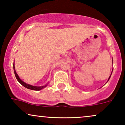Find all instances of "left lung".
Masks as SVG:
<instances>
[{
    "mask_svg": "<svg viewBox=\"0 0 125 125\" xmlns=\"http://www.w3.org/2000/svg\"><path fill=\"white\" fill-rule=\"evenodd\" d=\"M112 63H113V60H112ZM112 71H113V70H112ZM112 73H111V74H112ZM111 74H110V76H109V79H108V81H109V79H110V76H111ZM108 81H107V82H108Z\"/></svg>",
    "mask_w": 125,
    "mask_h": 125,
    "instance_id": "8db88e82",
    "label": "left lung"
}]
</instances>
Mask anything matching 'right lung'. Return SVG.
Returning a JSON list of instances; mask_svg holds the SVG:
<instances>
[{"label":"right lung","mask_w":125,"mask_h":125,"mask_svg":"<svg viewBox=\"0 0 125 125\" xmlns=\"http://www.w3.org/2000/svg\"><path fill=\"white\" fill-rule=\"evenodd\" d=\"M13 70H14V72H15V76H16V79L18 80V81L21 84V85L25 87L26 88L29 89L33 90H40L42 89H43L44 87H46L47 85H48V84H46V85L42 86H32V85H31V84L26 83L25 82H23L22 81H21V79H20V77H19L18 74H17L16 72L15 65H13Z\"/></svg>","instance_id":"1"}]
</instances>
